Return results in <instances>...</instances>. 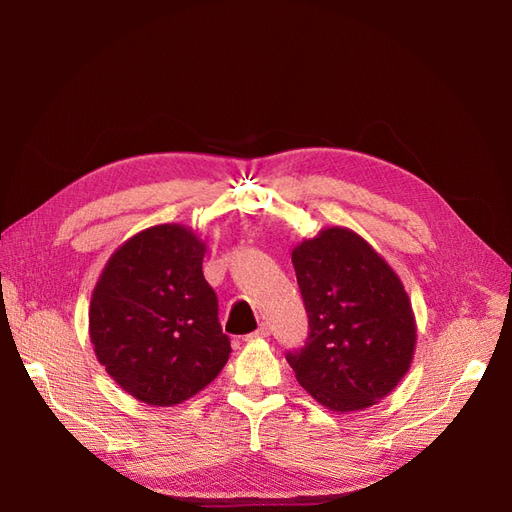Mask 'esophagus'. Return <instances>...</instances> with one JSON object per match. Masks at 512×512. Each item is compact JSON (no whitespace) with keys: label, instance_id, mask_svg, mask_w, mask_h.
<instances>
[{"label":"esophagus","instance_id":"34e87169","mask_svg":"<svg viewBox=\"0 0 512 512\" xmlns=\"http://www.w3.org/2000/svg\"><path fill=\"white\" fill-rule=\"evenodd\" d=\"M269 324H265V322H262L260 324V327L254 331V333H250V335H247L245 339H247V342H258V339H267L269 337Z\"/></svg>","mask_w":512,"mask_h":512}]
</instances>
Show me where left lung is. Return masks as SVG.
<instances>
[{"label":"left lung","instance_id":"1","mask_svg":"<svg viewBox=\"0 0 512 512\" xmlns=\"http://www.w3.org/2000/svg\"><path fill=\"white\" fill-rule=\"evenodd\" d=\"M309 337L286 359L299 384L337 414L378 404L408 374L416 318L399 275L346 226L294 245Z\"/></svg>","mask_w":512,"mask_h":512}]
</instances>
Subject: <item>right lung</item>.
<instances>
[{"label": "right lung", "instance_id": "1", "mask_svg": "<svg viewBox=\"0 0 512 512\" xmlns=\"http://www.w3.org/2000/svg\"><path fill=\"white\" fill-rule=\"evenodd\" d=\"M205 254L207 241L190 226H149L117 247L91 292L96 359L147 406L183 404L218 378L232 352Z\"/></svg>", "mask_w": 512, "mask_h": 512}]
</instances>
